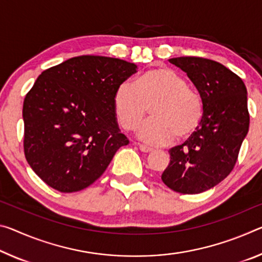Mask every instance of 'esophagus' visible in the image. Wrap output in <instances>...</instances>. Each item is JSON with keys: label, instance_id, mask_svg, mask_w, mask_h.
<instances>
[{"label": "esophagus", "instance_id": "34e87169", "mask_svg": "<svg viewBox=\"0 0 262 262\" xmlns=\"http://www.w3.org/2000/svg\"><path fill=\"white\" fill-rule=\"evenodd\" d=\"M138 147L140 148V150H141V151H143V152H149V151H151V150H152V148L146 146V144L138 143Z\"/></svg>", "mask_w": 262, "mask_h": 262}]
</instances>
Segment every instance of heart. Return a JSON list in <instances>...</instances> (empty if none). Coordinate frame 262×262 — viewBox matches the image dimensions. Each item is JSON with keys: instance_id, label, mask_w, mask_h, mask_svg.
I'll return each mask as SVG.
<instances>
[{"instance_id": "obj_1", "label": "heart", "mask_w": 262, "mask_h": 262, "mask_svg": "<svg viewBox=\"0 0 262 262\" xmlns=\"http://www.w3.org/2000/svg\"><path fill=\"white\" fill-rule=\"evenodd\" d=\"M150 107L152 118L141 126L139 136L150 144L190 139L201 127L205 113L202 95L188 87L185 79L169 68H152L134 84L122 82L113 95L116 120L124 130H134Z\"/></svg>"}]
</instances>
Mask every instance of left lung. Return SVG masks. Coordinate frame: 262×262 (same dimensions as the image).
Instances as JSON below:
<instances>
[{
  "label": "left lung",
  "mask_w": 262,
  "mask_h": 262,
  "mask_svg": "<svg viewBox=\"0 0 262 262\" xmlns=\"http://www.w3.org/2000/svg\"><path fill=\"white\" fill-rule=\"evenodd\" d=\"M169 61L196 86L205 105L198 130L169 150L163 183L185 194L201 193L230 175L250 127L247 90L244 81L217 61L201 57H177Z\"/></svg>",
  "instance_id": "8db88e82"
}]
</instances>
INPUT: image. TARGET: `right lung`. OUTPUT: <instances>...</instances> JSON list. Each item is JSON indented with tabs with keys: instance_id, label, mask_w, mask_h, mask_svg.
Returning a JSON list of instances; mask_svg holds the SVG:
<instances>
[{
	"instance_id": "1",
	"label": "right lung",
	"mask_w": 262,
	"mask_h": 262,
	"mask_svg": "<svg viewBox=\"0 0 262 262\" xmlns=\"http://www.w3.org/2000/svg\"><path fill=\"white\" fill-rule=\"evenodd\" d=\"M138 66L118 58L73 57L41 72L23 102L24 155L41 181L76 192L100 177L129 140L113 95Z\"/></svg>"
}]
</instances>
